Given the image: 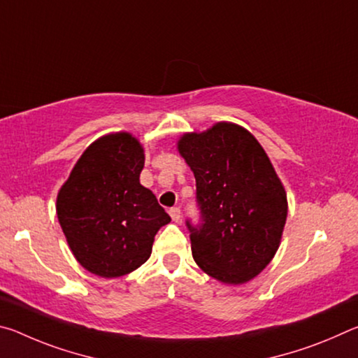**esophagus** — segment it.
I'll use <instances>...</instances> for the list:
<instances>
[{
	"instance_id": "esophagus-1",
	"label": "esophagus",
	"mask_w": 358,
	"mask_h": 358,
	"mask_svg": "<svg viewBox=\"0 0 358 358\" xmlns=\"http://www.w3.org/2000/svg\"><path fill=\"white\" fill-rule=\"evenodd\" d=\"M169 215H171V217H172V220H173L175 222H178L180 217H181V211H180V208L173 207V208L169 210Z\"/></svg>"
}]
</instances>
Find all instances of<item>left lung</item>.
<instances>
[{"label":"left lung","mask_w":358,"mask_h":358,"mask_svg":"<svg viewBox=\"0 0 358 358\" xmlns=\"http://www.w3.org/2000/svg\"><path fill=\"white\" fill-rule=\"evenodd\" d=\"M196 177L201 222L186 220L191 251L205 273L226 284L257 276L280 246L286 191L251 132L217 123L178 142Z\"/></svg>","instance_id":"obj_1"}]
</instances>
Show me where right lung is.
I'll use <instances>...</instances> for the list:
<instances>
[{
	"label": "right lung",
	"instance_id": "obj_1",
	"mask_svg": "<svg viewBox=\"0 0 358 358\" xmlns=\"http://www.w3.org/2000/svg\"><path fill=\"white\" fill-rule=\"evenodd\" d=\"M143 148L128 132L98 138L77 161L57 197L59 226L83 268L102 278L147 262L155 235L171 222L141 185Z\"/></svg>",
	"mask_w": 358,
	"mask_h": 358
}]
</instances>
